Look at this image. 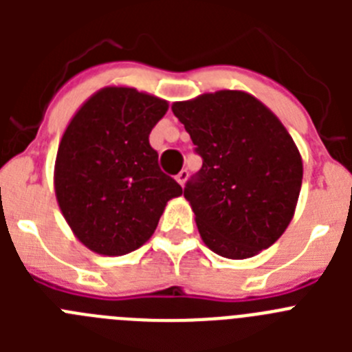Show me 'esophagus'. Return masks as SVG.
<instances>
[{
  "label": "esophagus",
  "mask_w": 352,
  "mask_h": 352,
  "mask_svg": "<svg viewBox=\"0 0 352 352\" xmlns=\"http://www.w3.org/2000/svg\"><path fill=\"white\" fill-rule=\"evenodd\" d=\"M186 179H188V170H186V169L179 170V174H178V176H176V182H178L182 186H185Z\"/></svg>",
  "instance_id": "esophagus-1"
}]
</instances>
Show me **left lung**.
Masks as SVG:
<instances>
[{
	"instance_id": "left-lung-1",
	"label": "left lung",
	"mask_w": 352,
	"mask_h": 352,
	"mask_svg": "<svg viewBox=\"0 0 352 352\" xmlns=\"http://www.w3.org/2000/svg\"><path fill=\"white\" fill-rule=\"evenodd\" d=\"M170 109L203 157L183 194L204 245L227 259L272 247L294 217L303 179L300 149L282 121L239 89L204 93Z\"/></svg>"
}]
</instances>
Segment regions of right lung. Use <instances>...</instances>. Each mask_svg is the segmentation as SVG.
<instances>
[{"label":"right lung","instance_id":"obj_1","mask_svg":"<svg viewBox=\"0 0 352 352\" xmlns=\"http://www.w3.org/2000/svg\"><path fill=\"white\" fill-rule=\"evenodd\" d=\"M169 104L129 86L93 93L67 125L54 164L58 206L72 232L100 256H125L153 236L183 188L158 167L149 132Z\"/></svg>","mask_w":352,"mask_h":352}]
</instances>
